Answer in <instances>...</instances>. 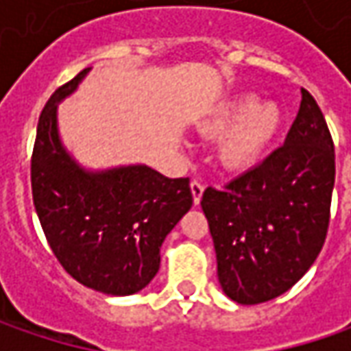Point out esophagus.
I'll return each mask as SVG.
<instances>
[{
    "mask_svg": "<svg viewBox=\"0 0 351 351\" xmlns=\"http://www.w3.org/2000/svg\"><path fill=\"white\" fill-rule=\"evenodd\" d=\"M203 189H205V185L199 182V180H193V182H191V193H193V201H195V205H199V201H201Z\"/></svg>",
    "mask_w": 351,
    "mask_h": 351,
    "instance_id": "1",
    "label": "esophagus"
}]
</instances>
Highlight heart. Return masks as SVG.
I'll use <instances>...</instances> for the list:
<instances>
[{"label": "heart", "instance_id": "heart-1", "mask_svg": "<svg viewBox=\"0 0 351 351\" xmlns=\"http://www.w3.org/2000/svg\"><path fill=\"white\" fill-rule=\"evenodd\" d=\"M281 115L274 103L256 107V97L238 95L221 103L205 123L209 134H223L219 158L230 169L256 164L276 138Z\"/></svg>", "mask_w": 351, "mask_h": 351}]
</instances>
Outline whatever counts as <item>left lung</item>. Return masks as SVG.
<instances>
[{
    "instance_id": "1",
    "label": "left lung",
    "mask_w": 351,
    "mask_h": 351,
    "mask_svg": "<svg viewBox=\"0 0 351 351\" xmlns=\"http://www.w3.org/2000/svg\"><path fill=\"white\" fill-rule=\"evenodd\" d=\"M334 178L330 130L303 89L285 142L223 189L203 191L217 274L232 301H271L306 274L326 240Z\"/></svg>"
}]
</instances>
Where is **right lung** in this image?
Wrapping results in <instances>:
<instances>
[{
	"label": "right lung",
	"instance_id": "add662e5",
	"mask_svg": "<svg viewBox=\"0 0 351 351\" xmlns=\"http://www.w3.org/2000/svg\"><path fill=\"white\" fill-rule=\"evenodd\" d=\"M89 68L56 89L45 105L31 156L33 201L60 265L89 289L132 295L160 267V246L193 205L189 178L169 180L148 166L88 173L62 148L56 103Z\"/></svg>",
	"mask_w": 351,
	"mask_h": 351
}]
</instances>
